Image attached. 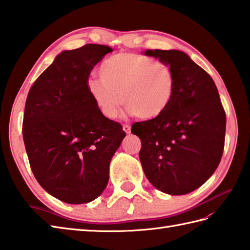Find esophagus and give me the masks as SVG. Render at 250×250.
<instances>
[{"label": "esophagus", "mask_w": 250, "mask_h": 250, "mask_svg": "<svg viewBox=\"0 0 250 250\" xmlns=\"http://www.w3.org/2000/svg\"><path fill=\"white\" fill-rule=\"evenodd\" d=\"M123 130L126 134H130V126L129 125H123Z\"/></svg>", "instance_id": "obj_1"}]
</instances>
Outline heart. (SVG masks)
I'll return each mask as SVG.
<instances>
[{
  "label": "heart",
  "instance_id": "heart-1",
  "mask_svg": "<svg viewBox=\"0 0 250 250\" xmlns=\"http://www.w3.org/2000/svg\"><path fill=\"white\" fill-rule=\"evenodd\" d=\"M102 80L86 82L88 95L101 113L115 119L121 107L142 120H154L173 99L175 77L170 66L139 53H118L98 68Z\"/></svg>",
  "mask_w": 250,
  "mask_h": 250
}]
</instances>
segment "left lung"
Segmentation results:
<instances>
[{
    "label": "left lung",
    "instance_id": "left-lung-1",
    "mask_svg": "<svg viewBox=\"0 0 250 250\" xmlns=\"http://www.w3.org/2000/svg\"><path fill=\"white\" fill-rule=\"evenodd\" d=\"M167 63L175 77L173 99L158 118L137 122L131 132L141 140L139 158L149 183L172 196L203 185L223 156L226 113L207 71L180 50H146Z\"/></svg>",
    "mask_w": 250,
    "mask_h": 250
}]
</instances>
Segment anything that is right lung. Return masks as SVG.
Wrapping results in <instances>:
<instances>
[{
    "mask_svg": "<svg viewBox=\"0 0 250 250\" xmlns=\"http://www.w3.org/2000/svg\"><path fill=\"white\" fill-rule=\"evenodd\" d=\"M113 50L87 43L62 51L26 98L22 134L31 169L50 195L69 204L102 195L109 166L126 134L88 95L91 70Z\"/></svg>",
    "mask_w": 250,
    "mask_h": 250,
    "instance_id": "right-lung-1",
    "label": "right lung"
}]
</instances>
